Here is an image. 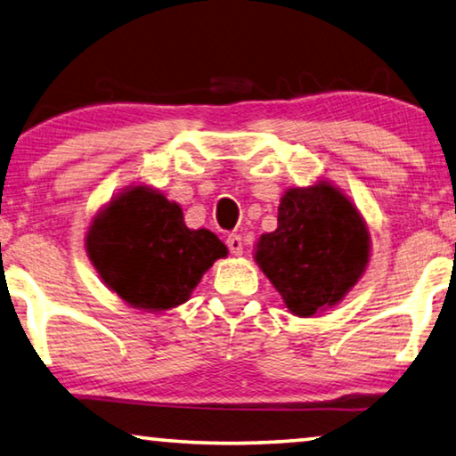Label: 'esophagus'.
<instances>
[{"label": "esophagus", "instance_id": "esophagus-1", "mask_svg": "<svg viewBox=\"0 0 456 456\" xmlns=\"http://www.w3.org/2000/svg\"><path fill=\"white\" fill-rule=\"evenodd\" d=\"M227 248L233 256H243V240L240 235H229L227 237Z\"/></svg>", "mask_w": 456, "mask_h": 456}]
</instances>
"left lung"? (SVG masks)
Segmentation results:
<instances>
[{
  "label": "left lung",
  "mask_w": 456,
  "mask_h": 456,
  "mask_svg": "<svg viewBox=\"0 0 456 456\" xmlns=\"http://www.w3.org/2000/svg\"><path fill=\"white\" fill-rule=\"evenodd\" d=\"M370 257V235L357 208L335 186L290 189L280 200L278 229L262 235L256 262L288 310L313 316L355 286Z\"/></svg>",
  "instance_id": "1"
}]
</instances>
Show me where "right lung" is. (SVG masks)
I'll return each instance as SVG.
<instances>
[{
    "label": "right lung",
    "instance_id": "1",
    "mask_svg": "<svg viewBox=\"0 0 456 456\" xmlns=\"http://www.w3.org/2000/svg\"><path fill=\"white\" fill-rule=\"evenodd\" d=\"M86 251L119 298L146 310L183 305L215 259L227 256L219 237L186 227L183 208L146 186L111 200L86 233Z\"/></svg>",
    "mask_w": 456,
    "mask_h": 456
}]
</instances>
